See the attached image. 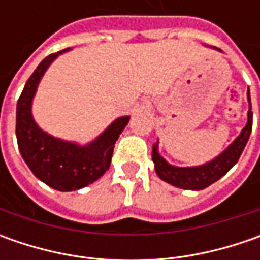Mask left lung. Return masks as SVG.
Returning <instances> with one entry per match:
<instances>
[{
    "instance_id": "8db88e82",
    "label": "left lung",
    "mask_w": 260,
    "mask_h": 260,
    "mask_svg": "<svg viewBox=\"0 0 260 260\" xmlns=\"http://www.w3.org/2000/svg\"><path fill=\"white\" fill-rule=\"evenodd\" d=\"M247 100H249V111H247V124L245 125V128L223 153H220L213 160L207 162L204 165L188 166V168L171 165L159 155V150H157L159 142H156L153 145V150H152V160L155 164V171L157 176L162 181L174 185L176 188L192 189V191L204 189L211 184H214L215 181H218L221 176H224L237 164V160L249 140V136L252 133L253 113H252L249 91H247Z\"/></svg>"
}]
</instances>
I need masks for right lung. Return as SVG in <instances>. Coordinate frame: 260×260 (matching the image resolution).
Listing matches in <instances>:
<instances>
[{
  "label": "right lung",
  "instance_id": "obj_1",
  "mask_svg": "<svg viewBox=\"0 0 260 260\" xmlns=\"http://www.w3.org/2000/svg\"><path fill=\"white\" fill-rule=\"evenodd\" d=\"M66 50L49 55L36 68L18 98L15 114L17 143L24 162L36 178L62 192L81 189L108 171L115 142L130 120L127 115L118 117L85 146L47 135L36 124L31 103L39 82L50 63Z\"/></svg>",
  "mask_w": 260,
  "mask_h": 260
}]
</instances>
